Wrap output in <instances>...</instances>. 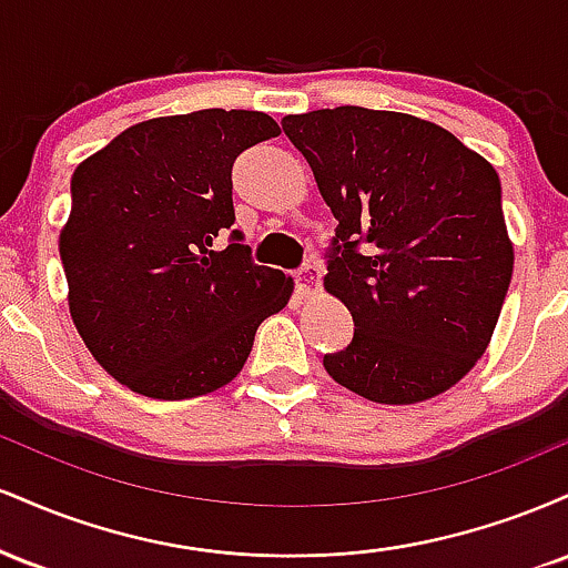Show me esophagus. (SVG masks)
I'll list each match as a JSON object with an SVG mask.
<instances>
[{"label":"esophagus","instance_id":"1","mask_svg":"<svg viewBox=\"0 0 568 568\" xmlns=\"http://www.w3.org/2000/svg\"><path fill=\"white\" fill-rule=\"evenodd\" d=\"M293 280H296V291L298 296H310V293H315L317 288H321L323 283V266L317 262H306L302 270L293 275Z\"/></svg>","mask_w":568,"mask_h":568}]
</instances>
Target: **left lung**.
<instances>
[{"label":"left lung","instance_id":"1","mask_svg":"<svg viewBox=\"0 0 568 568\" xmlns=\"http://www.w3.org/2000/svg\"><path fill=\"white\" fill-rule=\"evenodd\" d=\"M338 221L323 285L355 336L331 379L387 406L446 393L484 355L513 277L499 175L435 122L363 106L288 114Z\"/></svg>","mask_w":568,"mask_h":568}]
</instances>
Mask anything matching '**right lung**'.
Segmentation results:
<instances>
[{
    "label": "right lung",
    "mask_w": 568,
    "mask_h": 568,
    "mask_svg": "<svg viewBox=\"0 0 568 568\" xmlns=\"http://www.w3.org/2000/svg\"><path fill=\"white\" fill-rule=\"evenodd\" d=\"M280 135L245 109H202L122 130L77 165L58 237L69 312L116 382L158 400L230 384L293 280L251 262V247L213 243L234 224L232 165Z\"/></svg>",
    "instance_id": "obj_1"
}]
</instances>
